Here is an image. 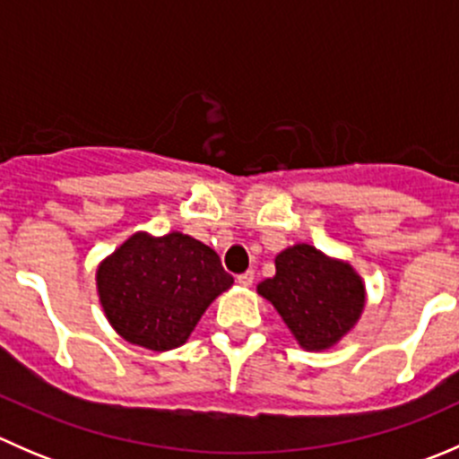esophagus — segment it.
I'll return each mask as SVG.
<instances>
[{"label":"esophagus","mask_w":459,"mask_h":459,"mask_svg":"<svg viewBox=\"0 0 459 459\" xmlns=\"http://www.w3.org/2000/svg\"><path fill=\"white\" fill-rule=\"evenodd\" d=\"M253 280H255V273H253V271H247V273H242V275H238V284L239 286H251Z\"/></svg>","instance_id":"34e87169"}]
</instances>
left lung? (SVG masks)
Listing matches in <instances>:
<instances>
[{
	"mask_svg": "<svg viewBox=\"0 0 459 459\" xmlns=\"http://www.w3.org/2000/svg\"><path fill=\"white\" fill-rule=\"evenodd\" d=\"M257 293L277 308L304 349L322 351L344 337L364 308V286L349 264L298 244L275 257V277Z\"/></svg>",
	"mask_w": 459,
	"mask_h": 459,
	"instance_id": "obj_1",
	"label": "left lung"
}]
</instances>
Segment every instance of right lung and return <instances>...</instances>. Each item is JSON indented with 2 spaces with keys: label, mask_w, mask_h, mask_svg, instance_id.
<instances>
[{
  "label": "right lung",
  "mask_w": 459,
  "mask_h": 459,
  "mask_svg": "<svg viewBox=\"0 0 459 459\" xmlns=\"http://www.w3.org/2000/svg\"><path fill=\"white\" fill-rule=\"evenodd\" d=\"M230 284L217 253L182 233L133 235L97 271L108 322L124 340L151 351L182 346Z\"/></svg>",
  "instance_id": "obj_1"
}]
</instances>
